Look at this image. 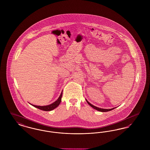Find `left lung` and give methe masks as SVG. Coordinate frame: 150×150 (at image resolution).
Masks as SVG:
<instances>
[{
    "instance_id": "obj_1",
    "label": "left lung",
    "mask_w": 150,
    "mask_h": 150,
    "mask_svg": "<svg viewBox=\"0 0 150 150\" xmlns=\"http://www.w3.org/2000/svg\"><path fill=\"white\" fill-rule=\"evenodd\" d=\"M86 100L87 103H88V105H89L91 107H93V108H94L95 110H97V111H100V112H107V111H110L112 110H114V108H115H115H111V109H104V108H99V107H96V106H93V105H92L91 103H90L87 100Z\"/></svg>"
}]
</instances>
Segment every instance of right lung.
Instances as JSON below:
<instances>
[{"instance_id": "right-lung-1", "label": "right lung", "mask_w": 150, "mask_h": 150, "mask_svg": "<svg viewBox=\"0 0 150 150\" xmlns=\"http://www.w3.org/2000/svg\"><path fill=\"white\" fill-rule=\"evenodd\" d=\"M62 91L61 93L59 98L57 99V100H56L54 102H53V103L50 104V105H47V106H36L34 105H31L32 106H33L34 107L38 108L41 110H43L45 111H52L53 109L56 108V107L58 106V105L60 104L61 102V98H62Z\"/></svg>"}]
</instances>
